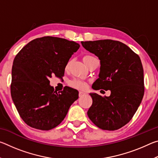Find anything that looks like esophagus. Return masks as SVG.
<instances>
[{
    "label": "esophagus",
    "mask_w": 158,
    "mask_h": 158,
    "mask_svg": "<svg viewBox=\"0 0 158 158\" xmlns=\"http://www.w3.org/2000/svg\"><path fill=\"white\" fill-rule=\"evenodd\" d=\"M85 95V93H84V92H82V91H79V96L80 98L81 97H83V96L84 95Z\"/></svg>",
    "instance_id": "1"
}]
</instances>
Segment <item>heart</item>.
I'll list each match as a JSON object with an SVG mask.
<instances>
[{"label":"heart","instance_id":"obj_1","mask_svg":"<svg viewBox=\"0 0 158 158\" xmlns=\"http://www.w3.org/2000/svg\"><path fill=\"white\" fill-rule=\"evenodd\" d=\"M93 58H94L93 56L85 55V56H84V58H83V60H84V63H85ZM69 63H70V62L69 61V62L67 63V65L65 66V69H68V66L69 65ZM69 86L74 88V89L82 90V89H84L85 86H86V83H85L84 81H82V80H81V79H74L73 80H70V81H69Z\"/></svg>","mask_w":158,"mask_h":158}]
</instances>
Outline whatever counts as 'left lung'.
Wrapping results in <instances>:
<instances>
[{"label":"left lung","mask_w":158,"mask_h":158,"mask_svg":"<svg viewBox=\"0 0 158 158\" xmlns=\"http://www.w3.org/2000/svg\"><path fill=\"white\" fill-rule=\"evenodd\" d=\"M81 43L100 60L99 78L92 88L111 90L109 97L90 93L93 104L88 116L102 130L120 129L132 118L143 97V69L140 58L119 41L101 40Z\"/></svg>","instance_id":"8db88e82"}]
</instances>
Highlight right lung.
I'll list each match as a JSON object with an SVG mask.
<instances>
[{"instance_id": "1", "label": "right lung", "mask_w": 158, "mask_h": 158, "mask_svg": "<svg viewBox=\"0 0 158 158\" xmlns=\"http://www.w3.org/2000/svg\"><path fill=\"white\" fill-rule=\"evenodd\" d=\"M79 47L74 41L45 36L28 42L15 56L10 91L19 114L28 126L53 129L78 99L79 92L68 86L57 93L49 85V78L64 76L67 63Z\"/></svg>"}]
</instances>
